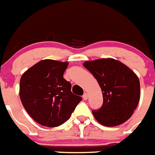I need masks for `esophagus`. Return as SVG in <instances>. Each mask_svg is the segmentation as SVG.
I'll return each instance as SVG.
<instances>
[{
  "mask_svg": "<svg viewBox=\"0 0 155 155\" xmlns=\"http://www.w3.org/2000/svg\"><path fill=\"white\" fill-rule=\"evenodd\" d=\"M82 98H83V100H87L88 99V94L87 93H85L83 94V96H82Z\"/></svg>",
  "mask_w": 155,
  "mask_h": 155,
  "instance_id": "1",
  "label": "esophagus"
}]
</instances>
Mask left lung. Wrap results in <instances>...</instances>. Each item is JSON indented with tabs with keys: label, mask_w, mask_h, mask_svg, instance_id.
<instances>
[{
	"label": "left lung",
	"mask_w": 155,
	"mask_h": 155,
	"mask_svg": "<svg viewBox=\"0 0 155 155\" xmlns=\"http://www.w3.org/2000/svg\"><path fill=\"white\" fill-rule=\"evenodd\" d=\"M83 65L94 75L101 89L103 104L92 110L95 119L105 127L127 122L140 99V82L134 72L113 58L86 61Z\"/></svg>",
	"instance_id": "8db88e82"
}]
</instances>
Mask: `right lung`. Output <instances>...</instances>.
<instances>
[{
    "instance_id": "obj_1",
    "label": "right lung",
    "mask_w": 155,
    "mask_h": 155,
    "mask_svg": "<svg viewBox=\"0 0 155 155\" xmlns=\"http://www.w3.org/2000/svg\"><path fill=\"white\" fill-rule=\"evenodd\" d=\"M69 63L45 59L22 74L20 98L29 116L41 126L59 127L66 122L81 101L73 94L71 84L63 78Z\"/></svg>"
}]
</instances>
